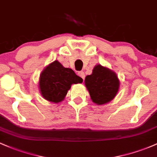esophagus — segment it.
<instances>
[{
  "label": "esophagus",
  "instance_id": "1",
  "mask_svg": "<svg viewBox=\"0 0 157 157\" xmlns=\"http://www.w3.org/2000/svg\"><path fill=\"white\" fill-rule=\"evenodd\" d=\"M78 75L80 76V77H81L82 79H83V80H84V78H85V74H84L83 71H79L78 72Z\"/></svg>",
  "mask_w": 157,
  "mask_h": 157
}]
</instances>
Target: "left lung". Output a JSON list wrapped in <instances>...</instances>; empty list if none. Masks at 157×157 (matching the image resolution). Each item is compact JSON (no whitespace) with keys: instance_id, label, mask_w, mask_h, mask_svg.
<instances>
[{"instance_id":"1","label":"left lung","mask_w":157,"mask_h":157,"mask_svg":"<svg viewBox=\"0 0 157 157\" xmlns=\"http://www.w3.org/2000/svg\"><path fill=\"white\" fill-rule=\"evenodd\" d=\"M84 82L92 102L99 106L113 101L120 86L116 73L100 64L94 66L92 75L86 77Z\"/></svg>"}]
</instances>
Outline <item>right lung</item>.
<instances>
[{
	"label": "right lung",
	"mask_w": 157,
	"mask_h": 157,
	"mask_svg": "<svg viewBox=\"0 0 157 157\" xmlns=\"http://www.w3.org/2000/svg\"><path fill=\"white\" fill-rule=\"evenodd\" d=\"M82 79L73 70L65 68L57 60L44 68L39 77V88L43 98L50 102H62L72 84L81 83Z\"/></svg>",
	"instance_id": "right-lung-1"
}]
</instances>
